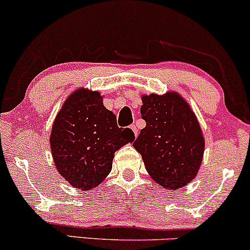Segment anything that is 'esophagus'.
Here are the masks:
<instances>
[{
    "label": "esophagus",
    "instance_id": "obj_1",
    "mask_svg": "<svg viewBox=\"0 0 250 250\" xmlns=\"http://www.w3.org/2000/svg\"><path fill=\"white\" fill-rule=\"evenodd\" d=\"M130 129H131V130L134 131V135H135V137H136V136H137V134H139V131H137V128H136V125H130Z\"/></svg>",
    "mask_w": 250,
    "mask_h": 250
}]
</instances>
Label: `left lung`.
I'll return each instance as SVG.
<instances>
[{
	"instance_id": "1",
	"label": "left lung",
	"mask_w": 250,
	"mask_h": 250,
	"mask_svg": "<svg viewBox=\"0 0 250 250\" xmlns=\"http://www.w3.org/2000/svg\"><path fill=\"white\" fill-rule=\"evenodd\" d=\"M142 129L134 148L155 182L176 190L196 177L205 153V137L188 102L176 91L142 95Z\"/></svg>"
}]
</instances>
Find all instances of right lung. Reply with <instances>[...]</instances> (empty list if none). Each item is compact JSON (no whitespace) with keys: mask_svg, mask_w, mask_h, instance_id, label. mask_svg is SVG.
<instances>
[{"mask_svg":"<svg viewBox=\"0 0 250 250\" xmlns=\"http://www.w3.org/2000/svg\"><path fill=\"white\" fill-rule=\"evenodd\" d=\"M134 140L131 129L117 127L115 114L103 105L101 94L83 87L67 97L49 137L59 174L83 191L101 185L115 151Z\"/></svg>","mask_w":250,"mask_h":250,"instance_id":"obj_1","label":"right lung"}]
</instances>
